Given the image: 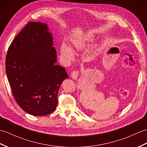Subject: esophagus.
Returning <instances> with one entry per match:
<instances>
[{"label":"esophagus","instance_id":"obj_1","mask_svg":"<svg viewBox=\"0 0 147 147\" xmlns=\"http://www.w3.org/2000/svg\"><path fill=\"white\" fill-rule=\"evenodd\" d=\"M78 75H79V71H73L72 73H71V77L73 80H76L78 79Z\"/></svg>","mask_w":147,"mask_h":147}]
</instances>
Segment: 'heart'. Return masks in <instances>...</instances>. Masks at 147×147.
I'll use <instances>...</instances> for the list:
<instances>
[{
    "instance_id": "1",
    "label": "heart",
    "mask_w": 147,
    "mask_h": 147,
    "mask_svg": "<svg viewBox=\"0 0 147 147\" xmlns=\"http://www.w3.org/2000/svg\"><path fill=\"white\" fill-rule=\"evenodd\" d=\"M94 36L91 34H84L74 37L71 40V48L66 44H62L60 51L61 56L67 61H72L74 59V53H80L86 49L88 44L94 40Z\"/></svg>"
}]
</instances>
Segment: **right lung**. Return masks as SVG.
<instances>
[{"mask_svg": "<svg viewBox=\"0 0 147 147\" xmlns=\"http://www.w3.org/2000/svg\"><path fill=\"white\" fill-rule=\"evenodd\" d=\"M53 34L46 24L29 22L9 46L5 71L12 94L27 113L51 114L57 105L61 83L69 76L57 65Z\"/></svg>", "mask_w": 147, "mask_h": 147, "instance_id": "add662e5", "label": "right lung"}]
</instances>
